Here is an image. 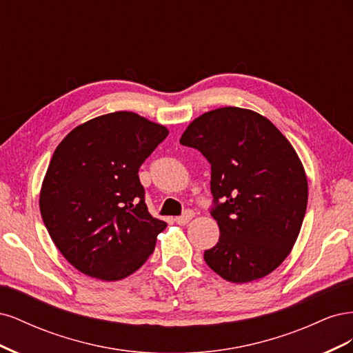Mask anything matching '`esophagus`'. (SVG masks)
<instances>
[{
	"label": "esophagus",
	"instance_id": "34e87169",
	"mask_svg": "<svg viewBox=\"0 0 353 353\" xmlns=\"http://www.w3.org/2000/svg\"><path fill=\"white\" fill-rule=\"evenodd\" d=\"M193 216H194V212L193 210H187L183 216H176L175 222L179 223V225H185V223H188L191 219H193Z\"/></svg>",
	"mask_w": 353,
	"mask_h": 353
}]
</instances>
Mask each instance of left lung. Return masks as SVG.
Returning <instances> with one entry per match:
<instances>
[{
	"label": "left lung",
	"mask_w": 353,
	"mask_h": 353,
	"mask_svg": "<svg viewBox=\"0 0 353 353\" xmlns=\"http://www.w3.org/2000/svg\"><path fill=\"white\" fill-rule=\"evenodd\" d=\"M179 143L197 148L210 163L212 215L221 232L215 248L205 252L210 270L243 284L279 268L307 205V176L290 141L259 113L219 108L196 117Z\"/></svg>",
	"instance_id": "1"
}]
</instances>
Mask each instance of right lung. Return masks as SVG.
Instances as JSON below:
<instances>
[{
    "mask_svg": "<svg viewBox=\"0 0 353 353\" xmlns=\"http://www.w3.org/2000/svg\"><path fill=\"white\" fill-rule=\"evenodd\" d=\"M168 134L123 110L78 125L57 145L39 210L52 243L79 272L117 281L150 258L168 223L148 212L138 169Z\"/></svg>",
    "mask_w": 353,
    "mask_h": 353,
    "instance_id": "add662e5",
    "label": "right lung"
}]
</instances>
